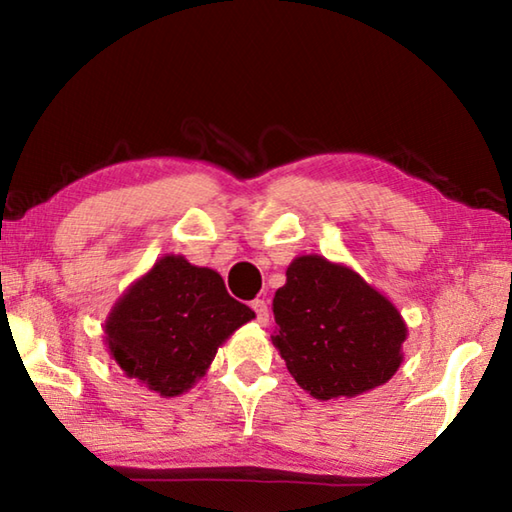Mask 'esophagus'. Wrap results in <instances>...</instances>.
Masks as SVG:
<instances>
[{
  "mask_svg": "<svg viewBox=\"0 0 512 512\" xmlns=\"http://www.w3.org/2000/svg\"><path fill=\"white\" fill-rule=\"evenodd\" d=\"M253 309L257 314L259 325H266L268 323V302L266 300H253Z\"/></svg>",
  "mask_w": 512,
  "mask_h": 512,
  "instance_id": "34e87169",
  "label": "esophagus"
}]
</instances>
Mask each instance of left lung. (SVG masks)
I'll return each mask as SVG.
<instances>
[{
    "instance_id": "obj_1",
    "label": "left lung",
    "mask_w": 512,
    "mask_h": 512,
    "mask_svg": "<svg viewBox=\"0 0 512 512\" xmlns=\"http://www.w3.org/2000/svg\"><path fill=\"white\" fill-rule=\"evenodd\" d=\"M273 314L275 350L316 400L375 391L404 361L409 327L400 309L352 266L323 255L293 259Z\"/></svg>"
}]
</instances>
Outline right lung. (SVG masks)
Returning a JSON list of instances; mask_svg holds the SVG:
<instances>
[{"instance_id":"add662e5","label":"right lung","mask_w":512,"mask_h":512,"mask_svg":"<svg viewBox=\"0 0 512 512\" xmlns=\"http://www.w3.org/2000/svg\"><path fill=\"white\" fill-rule=\"evenodd\" d=\"M253 318L214 268L169 253L117 298L103 323V345L128 379L160 397H178Z\"/></svg>"}]
</instances>
